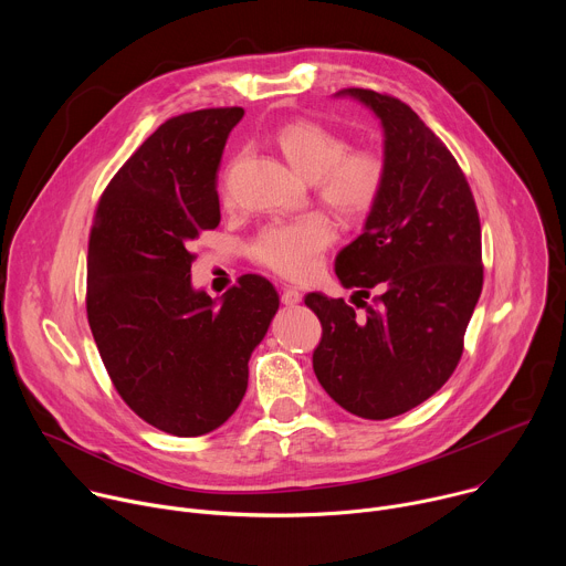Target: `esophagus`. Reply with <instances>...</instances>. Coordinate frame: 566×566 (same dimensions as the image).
Listing matches in <instances>:
<instances>
[{
  "mask_svg": "<svg viewBox=\"0 0 566 566\" xmlns=\"http://www.w3.org/2000/svg\"><path fill=\"white\" fill-rule=\"evenodd\" d=\"M302 302V293L297 291V289H284L282 291V304H286V306H297Z\"/></svg>",
  "mask_w": 566,
  "mask_h": 566,
  "instance_id": "34e87169",
  "label": "esophagus"
}]
</instances>
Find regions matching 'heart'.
I'll return each mask as SVG.
<instances>
[{"label":"heart","mask_w":566,"mask_h":566,"mask_svg":"<svg viewBox=\"0 0 566 566\" xmlns=\"http://www.w3.org/2000/svg\"><path fill=\"white\" fill-rule=\"evenodd\" d=\"M286 164L313 181L317 199L345 219H363L378 203L387 166L374 147H349V140L317 120H291L273 136ZM336 241L329 217L311 212L277 219L255 237L251 255L289 280H308L317 273L322 255Z\"/></svg>","instance_id":"1"}]
</instances>
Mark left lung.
<instances>
[{
	"instance_id": "left-lung-1",
	"label": "left lung",
	"mask_w": 566,
	"mask_h": 566,
	"mask_svg": "<svg viewBox=\"0 0 566 566\" xmlns=\"http://www.w3.org/2000/svg\"><path fill=\"white\" fill-rule=\"evenodd\" d=\"M382 127L385 188L336 275L365 311L308 293L322 340L313 371L347 412L382 421L408 412L452 376L483 284L481 226L470 186L441 138L394 96L343 90ZM376 287L374 305L360 301Z\"/></svg>"
}]
</instances>
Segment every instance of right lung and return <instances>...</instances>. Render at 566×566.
<instances>
[{"label": "right lung", "mask_w": 566, "mask_h": 566, "mask_svg": "<svg viewBox=\"0 0 566 566\" xmlns=\"http://www.w3.org/2000/svg\"><path fill=\"white\" fill-rule=\"evenodd\" d=\"M241 107L160 125L105 188L87 255V317L127 406L175 437L223 426L249 387V360L280 308L244 275L217 304L192 289L190 241L219 226L217 170Z\"/></svg>", "instance_id": "1"}]
</instances>
